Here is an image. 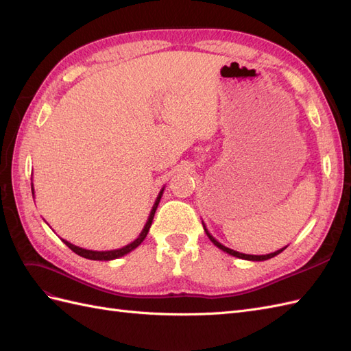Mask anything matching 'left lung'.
Instances as JSON below:
<instances>
[{
	"label": "left lung",
	"mask_w": 351,
	"mask_h": 351,
	"mask_svg": "<svg viewBox=\"0 0 351 351\" xmlns=\"http://www.w3.org/2000/svg\"><path fill=\"white\" fill-rule=\"evenodd\" d=\"M202 224H204V228H205V232H206V236L209 237V240L215 244V246L218 247V249H221L222 252H226V253H228V254H231V256H236V258H240V259H244V261H253V262H261V261H268V259H271V258H274V256H277V254H280L284 249H287V246L285 247H282V249H280V250H277V252H274V253H268V254H246V253H240V252H236V250H232V249H228V247H226L224 244H221L214 236L210 234V232L208 231V228H206V226H205V222L202 221Z\"/></svg>",
	"instance_id": "8db88e82"
}]
</instances>
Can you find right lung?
Masks as SVG:
<instances>
[{"mask_svg":"<svg viewBox=\"0 0 351 351\" xmlns=\"http://www.w3.org/2000/svg\"><path fill=\"white\" fill-rule=\"evenodd\" d=\"M162 193H164V187L161 189V192H159V195H158V197H156V200H155V204H154V206H152V209H151V214H149V217H147V221H146V224H145V227H143L141 234L137 236L136 240H133L132 243H129V244H127V246H124V247H121V249L104 250V252L88 250V249H83V247H79V246H74V244H71L70 241H67V240H64V239H61V240H62V243L66 244V246H69L74 253L79 254V256H82V258H86V259H90V261H112V259H119V258L124 256V254H127V253H130L132 250H134L137 246H141L142 241L146 239L147 232H149V228H151V226H152V219H154V217H155L156 208H158V205H159V202H161ZM32 195H35V193H34V183H32Z\"/></svg>","mask_w":351,"mask_h":351,"instance_id":"add662e5","label":"right lung"}]
</instances>
